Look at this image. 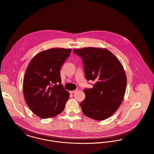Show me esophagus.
<instances>
[{"instance_id":"1","label":"esophagus","mask_w":154,"mask_h":154,"mask_svg":"<svg viewBox=\"0 0 154 154\" xmlns=\"http://www.w3.org/2000/svg\"><path fill=\"white\" fill-rule=\"evenodd\" d=\"M77 91V89H76V90H71V91H69V93L70 94H73V93H74L75 91Z\"/></svg>"}]
</instances>
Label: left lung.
Here are the masks:
<instances>
[{
  "label": "left lung",
  "instance_id": "obj_1",
  "mask_svg": "<svg viewBox=\"0 0 154 154\" xmlns=\"http://www.w3.org/2000/svg\"><path fill=\"white\" fill-rule=\"evenodd\" d=\"M73 51L83 60L86 79L95 82L91 88L84 90L82 110L91 119H106L118 109L125 96L127 79L123 66L106 48L85 47Z\"/></svg>",
  "mask_w": 154,
  "mask_h": 154
}]
</instances>
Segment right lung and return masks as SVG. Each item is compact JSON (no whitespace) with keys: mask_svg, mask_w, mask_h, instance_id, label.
Masks as SVG:
<instances>
[{"mask_svg":"<svg viewBox=\"0 0 154 154\" xmlns=\"http://www.w3.org/2000/svg\"><path fill=\"white\" fill-rule=\"evenodd\" d=\"M71 49L51 48L39 52L29 63L23 81V96L32 112L42 119L63 112L69 92L61 84L60 69Z\"/></svg>","mask_w":154,"mask_h":154,"instance_id":"obj_1","label":"right lung"}]
</instances>
